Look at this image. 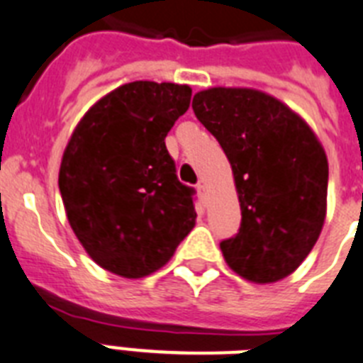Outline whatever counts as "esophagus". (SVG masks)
Here are the masks:
<instances>
[{"label":"esophagus","mask_w":363,"mask_h":363,"mask_svg":"<svg viewBox=\"0 0 363 363\" xmlns=\"http://www.w3.org/2000/svg\"><path fill=\"white\" fill-rule=\"evenodd\" d=\"M196 188H197V194H199V197H201V201H205V199H207V186H205L203 182H199Z\"/></svg>","instance_id":"34e87169"}]
</instances>
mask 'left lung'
Returning a JSON list of instances; mask_svg holds the SVG:
<instances>
[{
	"mask_svg": "<svg viewBox=\"0 0 363 363\" xmlns=\"http://www.w3.org/2000/svg\"><path fill=\"white\" fill-rule=\"evenodd\" d=\"M231 164L240 229L220 244L233 272L274 284L302 264L326 218L328 160L319 138L281 100L248 87H211L191 102Z\"/></svg>",
	"mask_w": 363,
	"mask_h": 363,
	"instance_id": "1",
	"label": "left lung"
}]
</instances>
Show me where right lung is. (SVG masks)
I'll return each instance as SVG.
<instances>
[{"label": "right lung", "instance_id": "obj_1", "mask_svg": "<svg viewBox=\"0 0 363 363\" xmlns=\"http://www.w3.org/2000/svg\"><path fill=\"white\" fill-rule=\"evenodd\" d=\"M190 99L188 85H121L91 106L67 143L59 191L70 228L117 276L156 272L196 225L194 190L177 179L164 141Z\"/></svg>", "mask_w": 363, "mask_h": 363}]
</instances>
